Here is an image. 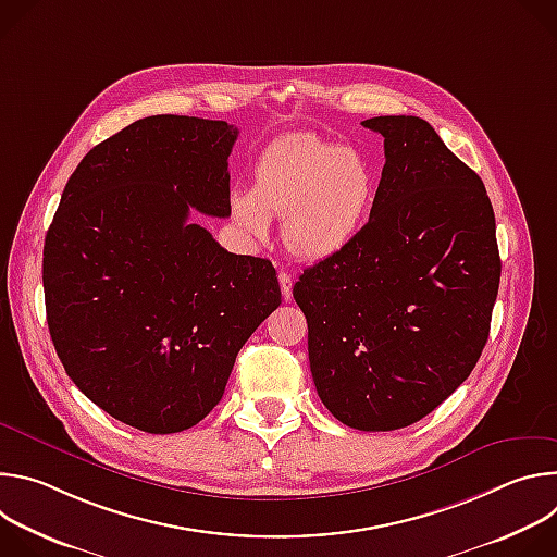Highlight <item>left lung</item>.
Segmentation results:
<instances>
[{"label":"left lung","instance_id":"left-lung-1","mask_svg":"<svg viewBox=\"0 0 557 557\" xmlns=\"http://www.w3.org/2000/svg\"><path fill=\"white\" fill-rule=\"evenodd\" d=\"M226 121L158 114L92 147L44 245L46 320L92 404L149 434L200 423L237 350L282 304L269 260L189 222L231 213Z\"/></svg>","mask_w":557,"mask_h":557}]
</instances>
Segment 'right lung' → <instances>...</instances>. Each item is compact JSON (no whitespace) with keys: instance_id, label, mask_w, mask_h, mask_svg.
<instances>
[{"instance_id":"obj_1","label":"right lung","mask_w":557,"mask_h":557,"mask_svg":"<svg viewBox=\"0 0 557 557\" xmlns=\"http://www.w3.org/2000/svg\"><path fill=\"white\" fill-rule=\"evenodd\" d=\"M385 165L366 226L299 275L317 394L348 428L389 432L438 408L479 361L500 284L479 174L419 116L361 123Z\"/></svg>"}]
</instances>
